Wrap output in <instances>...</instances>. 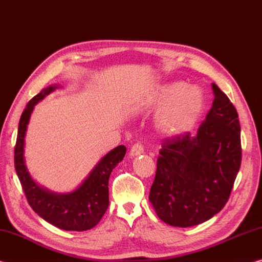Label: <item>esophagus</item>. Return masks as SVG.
Here are the masks:
<instances>
[{"label": "esophagus", "instance_id": "obj_1", "mask_svg": "<svg viewBox=\"0 0 262 262\" xmlns=\"http://www.w3.org/2000/svg\"><path fill=\"white\" fill-rule=\"evenodd\" d=\"M144 151L143 149V145H142L141 143H136L133 145V147L130 148V151H129V156L130 157H135V156H139V155H142Z\"/></svg>", "mask_w": 262, "mask_h": 262}]
</instances>
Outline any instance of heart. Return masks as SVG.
I'll return each mask as SVG.
<instances>
[{
	"label": "heart",
	"instance_id": "obj_1",
	"mask_svg": "<svg viewBox=\"0 0 262 262\" xmlns=\"http://www.w3.org/2000/svg\"><path fill=\"white\" fill-rule=\"evenodd\" d=\"M148 108H161L157 126L166 135H180L195 126L205 110V96L198 86L171 83L157 88L144 101Z\"/></svg>",
	"mask_w": 262,
	"mask_h": 262
}]
</instances>
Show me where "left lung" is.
<instances>
[{
  "label": "left lung",
  "mask_w": 262,
  "mask_h": 262,
  "mask_svg": "<svg viewBox=\"0 0 262 262\" xmlns=\"http://www.w3.org/2000/svg\"><path fill=\"white\" fill-rule=\"evenodd\" d=\"M212 90V106L198 134L168 139L159 150L149 200L172 227H194L223 209L241 167L238 113L216 84Z\"/></svg>",
  "instance_id": "1"
}]
</instances>
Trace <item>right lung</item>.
<instances>
[{"instance_id":"right-lung-1","label":"right lung","mask_w":262,"mask_h":262,"mask_svg":"<svg viewBox=\"0 0 262 262\" xmlns=\"http://www.w3.org/2000/svg\"><path fill=\"white\" fill-rule=\"evenodd\" d=\"M57 84L42 89L21 113L15 147V168L31 208L54 227L66 231H85L99 223L108 208V179L113 168L126 155L118 145L97 163L85 180L69 193H54L35 183L25 164V135L34 106L50 95Z\"/></svg>"}]
</instances>
